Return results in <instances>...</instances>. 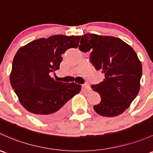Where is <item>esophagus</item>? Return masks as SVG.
<instances>
[{"label": "esophagus", "mask_w": 153, "mask_h": 153, "mask_svg": "<svg viewBox=\"0 0 153 153\" xmlns=\"http://www.w3.org/2000/svg\"><path fill=\"white\" fill-rule=\"evenodd\" d=\"M83 86V88H84V89L86 90L87 91H91V87H90L89 84H88V83H85Z\"/></svg>", "instance_id": "34e87169"}]
</instances>
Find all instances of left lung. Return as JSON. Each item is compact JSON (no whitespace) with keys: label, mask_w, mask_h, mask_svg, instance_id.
<instances>
[{"label":"left lung","mask_w":153,"mask_h":153,"mask_svg":"<svg viewBox=\"0 0 153 153\" xmlns=\"http://www.w3.org/2000/svg\"><path fill=\"white\" fill-rule=\"evenodd\" d=\"M79 49L91 51L90 61L97 70L105 74L103 81L91 88L101 97L94 110L103 117L123 114L140 89L142 66L137 54L120 39L94 33L82 35Z\"/></svg>","instance_id":"obj_1"}]
</instances>
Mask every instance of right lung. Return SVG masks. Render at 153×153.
<instances>
[{
  "instance_id": "right-lung-1",
  "label": "right lung",
  "mask_w": 153,
  "mask_h": 153,
  "mask_svg": "<svg viewBox=\"0 0 153 153\" xmlns=\"http://www.w3.org/2000/svg\"><path fill=\"white\" fill-rule=\"evenodd\" d=\"M80 36L53 35L20 48L13 59L10 83L21 105L41 120H53L66 112L67 102L78 94L80 84L55 81L51 74L59 70L62 55L77 48Z\"/></svg>"
}]
</instances>
